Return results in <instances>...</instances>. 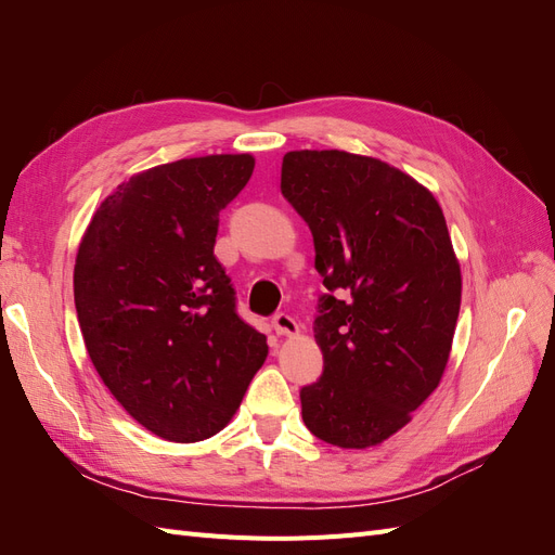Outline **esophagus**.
Instances as JSON below:
<instances>
[{
  "label": "esophagus",
  "mask_w": 555,
  "mask_h": 555,
  "mask_svg": "<svg viewBox=\"0 0 555 555\" xmlns=\"http://www.w3.org/2000/svg\"><path fill=\"white\" fill-rule=\"evenodd\" d=\"M273 326H275V333L278 335H296L298 333V322L296 319L292 317V314H287V312H280V314H275L273 317Z\"/></svg>",
  "instance_id": "1"
}]
</instances>
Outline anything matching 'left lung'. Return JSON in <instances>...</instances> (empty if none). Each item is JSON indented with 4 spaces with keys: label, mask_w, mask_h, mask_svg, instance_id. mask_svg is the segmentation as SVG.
<instances>
[{
    "label": "left lung",
    "mask_w": 555,
    "mask_h": 555,
    "mask_svg": "<svg viewBox=\"0 0 555 555\" xmlns=\"http://www.w3.org/2000/svg\"><path fill=\"white\" fill-rule=\"evenodd\" d=\"M280 190L312 231L328 289L314 319L324 375L300 389V414L333 447L382 444L449 361L463 280L444 212L405 171L345 150H292Z\"/></svg>",
    "instance_id": "8db88e82"
}]
</instances>
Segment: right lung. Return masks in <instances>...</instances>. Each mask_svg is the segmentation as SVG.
I'll return each instance as SVG.
<instances>
[{"label":"right lung","mask_w":555,"mask_h":555,"mask_svg":"<svg viewBox=\"0 0 555 555\" xmlns=\"http://www.w3.org/2000/svg\"><path fill=\"white\" fill-rule=\"evenodd\" d=\"M251 171L255 157L243 153L133 173L78 245L74 300L90 361L133 422L162 440L220 433L268 357L212 251L220 210Z\"/></svg>","instance_id":"add662e5"}]
</instances>
